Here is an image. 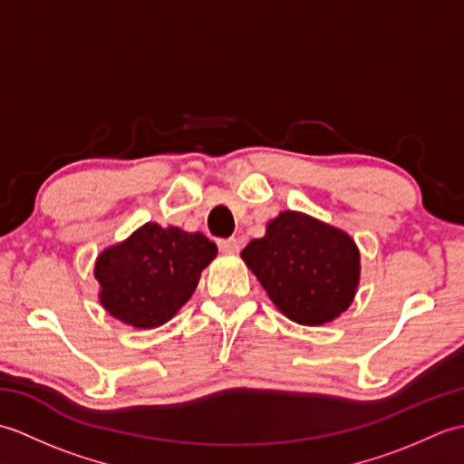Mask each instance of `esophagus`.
Segmentation results:
<instances>
[{
	"label": "esophagus",
	"instance_id": "obj_1",
	"mask_svg": "<svg viewBox=\"0 0 464 464\" xmlns=\"http://www.w3.org/2000/svg\"><path fill=\"white\" fill-rule=\"evenodd\" d=\"M217 245H219V249L227 255H235V253H239V249H241V241L235 239V237L219 239V241H217Z\"/></svg>",
	"mask_w": 464,
	"mask_h": 464
}]
</instances>
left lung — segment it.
Instances as JSON below:
<instances>
[{"label":"left lung","mask_w":464,"mask_h":464,"mask_svg":"<svg viewBox=\"0 0 464 464\" xmlns=\"http://www.w3.org/2000/svg\"><path fill=\"white\" fill-rule=\"evenodd\" d=\"M241 259L275 307L307 327L341 317L361 281V253L351 235L301 211H281Z\"/></svg>","instance_id":"obj_1"}]
</instances>
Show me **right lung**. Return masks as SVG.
<instances>
[{"mask_svg": "<svg viewBox=\"0 0 464 464\" xmlns=\"http://www.w3.org/2000/svg\"><path fill=\"white\" fill-rule=\"evenodd\" d=\"M215 257L217 245L203 233L150 221L97 255V297L111 317L133 329L161 327L191 299Z\"/></svg>", "mask_w": 464, "mask_h": 464, "instance_id": "obj_1", "label": "right lung"}]
</instances>
